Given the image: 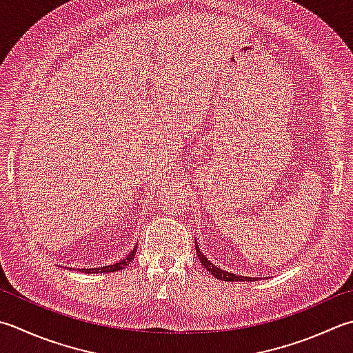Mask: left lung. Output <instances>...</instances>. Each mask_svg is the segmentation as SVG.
I'll return each mask as SVG.
<instances>
[{
    "instance_id": "1",
    "label": "left lung",
    "mask_w": 353,
    "mask_h": 353,
    "mask_svg": "<svg viewBox=\"0 0 353 353\" xmlns=\"http://www.w3.org/2000/svg\"><path fill=\"white\" fill-rule=\"evenodd\" d=\"M196 252H197V257L199 260L202 261V265L205 266L206 271H210L214 277L219 279V280H223V281H257V277H245V275H237V274H232V272H228L225 269H220L219 266H216L214 263L205 257L202 250L197 246V241H196Z\"/></svg>"
}]
</instances>
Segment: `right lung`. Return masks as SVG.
Segmentation results:
<instances>
[{
	"mask_svg": "<svg viewBox=\"0 0 353 353\" xmlns=\"http://www.w3.org/2000/svg\"><path fill=\"white\" fill-rule=\"evenodd\" d=\"M136 251H137V246L133 248V251H131L125 259H122L121 261H117V263H113V265H108V266H101V268H84V269H74V271H81V272H85V274H96V272H116V271H121V269L125 268L131 260L134 259L136 255ZM67 269H72V268H67Z\"/></svg>",
	"mask_w": 353,
	"mask_h": 353,
	"instance_id": "1",
	"label": "right lung"
}]
</instances>
